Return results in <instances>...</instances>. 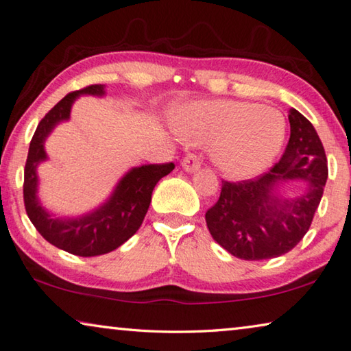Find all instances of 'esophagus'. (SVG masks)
I'll return each mask as SVG.
<instances>
[{
  "label": "esophagus",
  "instance_id": "esophagus-1",
  "mask_svg": "<svg viewBox=\"0 0 351 351\" xmlns=\"http://www.w3.org/2000/svg\"><path fill=\"white\" fill-rule=\"evenodd\" d=\"M182 168L186 172H194L201 168V160H199L197 155L194 154H186V157L182 161Z\"/></svg>",
  "mask_w": 351,
  "mask_h": 351
}]
</instances>
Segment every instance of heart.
<instances>
[{"mask_svg":"<svg viewBox=\"0 0 351 351\" xmlns=\"http://www.w3.org/2000/svg\"><path fill=\"white\" fill-rule=\"evenodd\" d=\"M179 127L191 141L213 144V163L230 179L265 171L285 138V121L278 111L237 100L193 105L182 112Z\"/></svg>","mask_w":351,"mask_h":351,"instance_id":"obj_1","label":"heart"}]
</instances>
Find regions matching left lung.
<instances>
[{"instance_id":"8db88e82","label":"left lung","mask_w":351,"mask_h":351,"mask_svg":"<svg viewBox=\"0 0 351 351\" xmlns=\"http://www.w3.org/2000/svg\"><path fill=\"white\" fill-rule=\"evenodd\" d=\"M285 152L265 174L250 180H223L219 199L206 213L213 240L243 261H265L292 251L309 230L328 179L325 149L312 123L296 110L289 112ZM306 183L298 198L281 199V181Z\"/></svg>"}]
</instances>
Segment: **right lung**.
Returning a JSON list of instances; mask_svg holds the SVG:
<instances>
[{"label": "right lung", "instance_id": "right-lung-1", "mask_svg": "<svg viewBox=\"0 0 351 351\" xmlns=\"http://www.w3.org/2000/svg\"><path fill=\"white\" fill-rule=\"evenodd\" d=\"M104 95V84H90L67 94L47 112L31 139L25 165L23 201L26 213L44 239L59 250L82 257L101 256L114 251L136 234L147 213L152 191L161 177L174 169V163L143 165L133 168L117 183L114 193L93 213L80 218H53L37 199V172L47 160L44 143L59 122L67 121L70 108L78 95Z\"/></svg>", "mask_w": 351, "mask_h": 351}]
</instances>
